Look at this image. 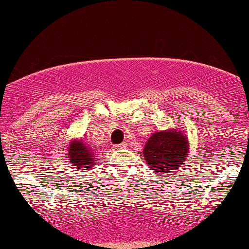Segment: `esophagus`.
Wrapping results in <instances>:
<instances>
[{"mask_svg": "<svg viewBox=\"0 0 249 249\" xmlns=\"http://www.w3.org/2000/svg\"><path fill=\"white\" fill-rule=\"evenodd\" d=\"M125 146H126L125 143H120V144H118V146H115V148H123V147H125Z\"/></svg>", "mask_w": 249, "mask_h": 249, "instance_id": "34e87169", "label": "esophagus"}]
</instances>
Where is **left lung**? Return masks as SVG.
I'll list each match as a JSON object with an SVG mask.
<instances>
[{
	"label": "left lung",
	"instance_id": "obj_1",
	"mask_svg": "<svg viewBox=\"0 0 249 249\" xmlns=\"http://www.w3.org/2000/svg\"><path fill=\"white\" fill-rule=\"evenodd\" d=\"M189 141L182 131H157L146 142L143 157L151 170L158 174L180 168L189 154Z\"/></svg>",
	"mask_w": 249,
	"mask_h": 249
}]
</instances>
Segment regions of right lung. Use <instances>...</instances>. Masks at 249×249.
<instances>
[{
  "label": "right lung",
  "mask_w": 249,
  "mask_h": 249,
  "mask_svg": "<svg viewBox=\"0 0 249 249\" xmlns=\"http://www.w3.org/2000/svg\"><path fill=\"white\" fill-rule=\"evenodd\" d=\"M68 153L69 161L74 165L73 168H76L78 170H89L96 165V154L92 147L81 140L69 142Z\"/></svg>",
  "instance_id": "1"
}]
</instances>
